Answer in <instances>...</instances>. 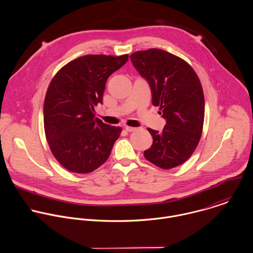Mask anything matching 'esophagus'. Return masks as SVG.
I'll list each match as a JSON object with an SVG mask.
<instances>
[{
	"label": "esophagus",
	"instance_id": "esophagus-1",
	"mask_svg": "<svg viewBox=\"0 0 253 253\" xmlns=\"http://www.w3.org/2000/svg\"><path fill=\"white\" fill-rule=\"evenodd\" d=\"M125 129H126V131H128V132H134V131L137 130V128H135V127H130V126H125Z\"/></svg>",
	"mask_w": 253,
	"mask_h": 253
}]
</instances>
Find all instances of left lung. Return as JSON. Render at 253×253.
I'll return each mask as SVG.
<instances>
[{"label":"left lung","instance_id":"obj_1","mask_svg":"<svg viewBox=\"0 0 253 253\" xmlns=\"http://www.w3.org/2000/svg\"><path fill=\"white\" fill-rule=\"evenodd\" d=\"M139 74L151 88L152 104L166 120L162 132L148 128L153 142L145 157L162 169L184 163L195 152L202 137L204 96L201 81L182 58L159 49L130 55Z\"/></svg>","mask_w":253,"mask_h":253}]
</instances>
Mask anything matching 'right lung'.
Instances as JSON below:
<instances>
[{
	"label": "right lung",
	"mask_w": 253,
	"mask_h": 253,
	"mask_svg": "<svg viewBox=\"0 0 253 253\" xmlns=\"http://www.w3.org/2000/svg\"><path fill=\"white\" fill-rule=\"evenodd\" d=\"M129 55L88 54L64 65L52 78L44 101V128L56 160L74 173L103 164L122 129L95 117L107 78Z\"/></svg>",
	"instance_id": "obj_1"
}]
</instances>
